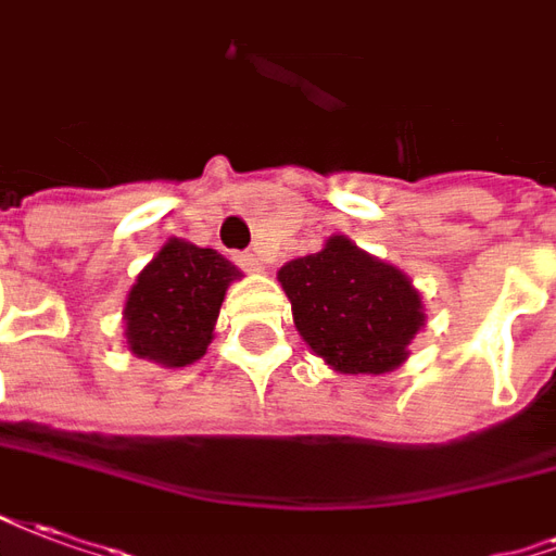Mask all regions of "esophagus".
Instances as JSON below:
<instances>
[{
	"instance_id": "esophagus-1",
	"label": "esophagus",
	"mask_w": 556,
	"mask_h": 556,
	"mask_svg": "<svg viewBox=\"0 0 556 556\" xmlns=\"http://www.w3.org/2000/svg\"><path fill=\"white\" fill-rule=\"evenodd\" d=\"M233 261H237L239 269H245V273H263L261 254H254V251H242V254H237Z\"/></svg>"
}]
</instances>
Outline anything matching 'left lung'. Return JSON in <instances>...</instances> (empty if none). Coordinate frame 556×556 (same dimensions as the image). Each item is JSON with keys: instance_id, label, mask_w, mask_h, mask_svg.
I'll use <instances>...</instances> for the list:
<instances>
[{"instance_id": "obj_1", "label": "left lung", "mask_w": 556, "mask_h": 556, "mask_svg": "<svg viewBox=\"0 0 556 556\" xmlns=\"http://www.w3.org/2000/svg\"><path fill=\"white\" fill-rule=\"evenodd\" d=\"M278 281L302 340L338 372L394 370L427 319L406 275L346 237L281 266Z\"/></svg>"}]
</instances>
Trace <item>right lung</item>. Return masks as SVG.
Segmentation results:
<instances>
[{
  "label": "right lung",
  "instance_id": "right-lung-1",
  "mask_svg": "<svg viewBox=\"0 0 556 556\" xmlns=\"http://www.w3.org/2000/svg\"><path fill=\"white\" fill-rule=\"evenodd\" d=\"M242 278L218 251L172 237L144 266L124 305V338L136 358L162 367L198 362L213 340L228 287Z\"/></svg>",
  "mask_w": 556,
  "mask_h": 556
}]
</instances>
